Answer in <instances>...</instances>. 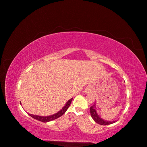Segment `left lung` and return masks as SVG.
Segmentation results:
<instances>
[{
    "instance_id": "1",
    "label": "left lung",
    "mask_w": 147,
    "mask_h": 147,
    "mask_svg": "<svg viewBox=\"0 0 147 147\" xmlns=\"http://www.w3.org/2000/svg\"><path fill=\"white\" fill-rule=\"evenodd\" d=\"M90 113L93 120H94L96 123L99 124L100 125H109V124L114 123L117 121H107V120L102 118L98 115V113H97L96 103H94V104L90 107Z\"/></svg>"
}]
</instances>
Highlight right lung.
<instances>
[{"label":"right lung","instance_id":"1","mask_svg":"<svg viewBox=\"0 0 147 147\" xmlns=\"http://www.w3.org/2000/svg\"><path fill=\"white\" fill-rule=\"evenodd\" d=\"M73 98H71L70 99H69L67 102H66V104H65V105L63 107V108L61 109V110H60L58 112L56 113L55 114H53L51 115H50V116H47V117H43V116H39V115H32V114H29L28 113V115L29 116H30L32 118L38 120V121H40L41 122H43V123H47V122H49L53 121V120L56 119L57 118H58L59 117H61L62 115H64L65 113V112L67 111V110L68 109V108L69 107V106L71 104V102H72ZM20 104L21 105V103L20 102Z\"/></svg>","mask_w":147,"mask_h":147}]
</instances>
